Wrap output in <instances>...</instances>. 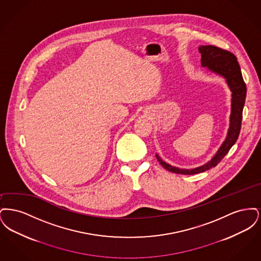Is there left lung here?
Here are the masks:
<instances>
[{"instance_id": "obj_1", "label": "left lung", "mask_w": 261, "mask_h": 261, "mask_svg": "<svg viewBox=\"0 0 261 261\" xmlns=\"http://www.w3.org/2000/svg\"><path fill=\"white\" fill-rule=\"evenodd\" d=\"M199 51L201 55V66L206 67L210 71L222 76L226 80V83L232 93L231 99V113L229 120V128L226 138L222 145L216 151L210 162L204 163L203 165L193 168V169H184L178 168L170 165L169 163L163 162L159 154H155L158 161L162 166L173 173L192 175L206 171L212 167H215L224 156L228 153L229 149L233 147L236 143L237 139L241 131L242 117H243V109L245 106V100L247 96V87L244 82L241 68L237 58L228 50L217 48L215 46H199Z\"/></svg>"}]
</instances>
